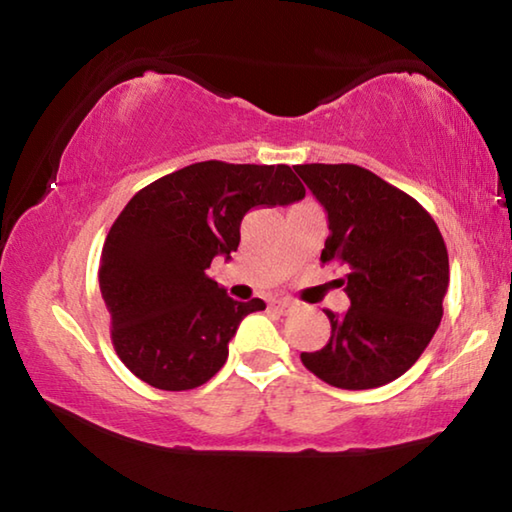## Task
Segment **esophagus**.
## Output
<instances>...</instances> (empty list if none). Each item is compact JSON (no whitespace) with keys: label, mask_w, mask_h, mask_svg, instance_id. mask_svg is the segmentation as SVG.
Instances as JSON below:
<instances>
[{"label":"esophagus","mask_w":512,"mask_h":512,"mask_svg":"<svg viewBox=\"0 0 512 512\" xmlns=\"http://www.w3.org/2000/svg\"><path fill=\"white\" fill-rule=\"evenodd\" d=\"M293 307H296V305H293V300H289V298L271 302V309L277 311V314H289V311H293Z\"/></svg>","instance_id":"esophagus-1"}]
</instances>
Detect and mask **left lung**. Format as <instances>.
<instances>
[{"label": "left lung", "instance_id": "obj_1", "mask_svg": "<svg viewBox=\"0 0 512 512\" xmlns=\"http://www.w3.org/2000/svg\"><path fill=\"white\" fill-rule=\"evenodd\" d=\"M325 207L329 237L320 262L350 266L343 316L325 311L332 336L323 350L302 352L325 384L363 391L404 375L443 318L449 287L445 239L431 214L357 164H296Z\"/></svg>", "mask_w": 512, "mask_h": 512}]
</instances>
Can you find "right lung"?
Wrapping results in <instances>:
<instances>
[{"label":"right lung","instance_id":"1","mask_svg":"<svg viewBox=\"0 0 512 512\" xmlns=\"http://www.w3.org/2000/svg\"><path fill=\"white\" fill-rule=\"evenodd\" d=\"M305 198L289 164L207 160L140 189L112 223L99 289L124 366L160 391L203 386L228 359L241 320L264 300H232L205 271L230 257L248 210Z\"/></svg>","mask_w":512,"mask_h":512}]
</instances>
